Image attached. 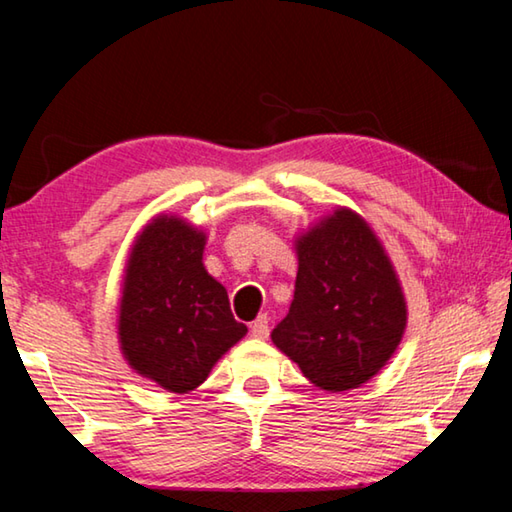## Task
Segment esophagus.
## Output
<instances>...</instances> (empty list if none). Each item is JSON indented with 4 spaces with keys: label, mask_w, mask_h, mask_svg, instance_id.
I'll return each mask as SVG.
<instances>
[{
    "label": "esophagus",
    "mask_w": 512,
    "mask_h": 512,
    "mask_svg": "<svg viewBox=\"0 0 512 512\" xmlns=\"http://www.w3.org/2000/svg\"><path fill=\"white\" fill-rule=\"evenodd\" d=\"M250 335H253L255 339H266V337H269V316L259 314L257 319L253 321V326H250Z\"/></svg>",
    "instance_id": "esophagus-1"
}]
</instances>
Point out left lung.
<instances>
[{
	"label": "left lung",
	"mask_w": 512,
	"mask_h": 512,
	"mask_svg": "<svg viewBox=\"0 0 512 512\" xmlns=\"http://www.w3.org/2000/svg\"><path fill=\"white\" fill-rule=\"evenodd\" d=\"M294 300L273 344L326 392L355 389L385 367L408 310L383 243L351 209H335L296 241Z\"/></svg>",
	"instance_id": "1"
}]
</instances>
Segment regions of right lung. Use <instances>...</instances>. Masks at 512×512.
I'll return each mask as SVG.
<instances>
[{"mask_svg": "<svg viewBox=\"0 0 512 512\" xmlns=\"http://www.w3.org/2000/svg\"><path fill=\"white\" fill-rule=\"evenodd\" d=\"M205 232L157 216L136 239L125 269L118 337L136 373L175 394L202 385L248 328L202 264Z\"/></svg>", "mask_w": 512, "mask_h": 512, "instance_id": "obj_1", "label": "right lung"}]
</instances>
